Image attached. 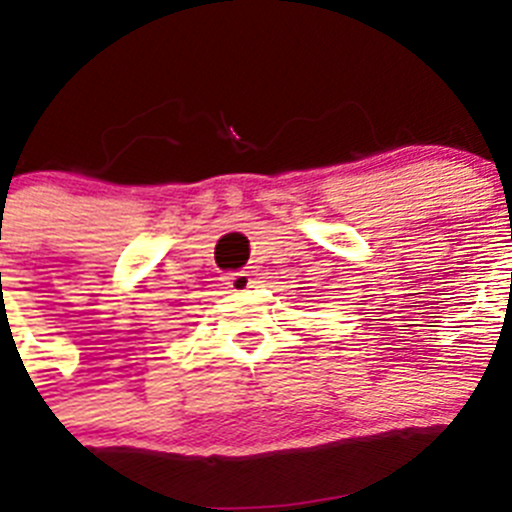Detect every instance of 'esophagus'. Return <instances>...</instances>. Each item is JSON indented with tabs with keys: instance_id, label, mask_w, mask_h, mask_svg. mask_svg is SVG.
<instances>
[{
	"instance_id": "34e87169",
	"label": "esophagus",
	"mask_w": 512,
	"mask_h": 512,
	"mask_svg": "<svg viewBox=\"0 0 512 512\" xmlns=\"http://www.w3.org/2000/svg\"><path fill=\"white\" fill-rule=\"evenodd\" d=\"M222 283L227 285L232 293H245L247 288H252V278L247 270H237V272H224Z\"/></svg>"
}]
</instances>
